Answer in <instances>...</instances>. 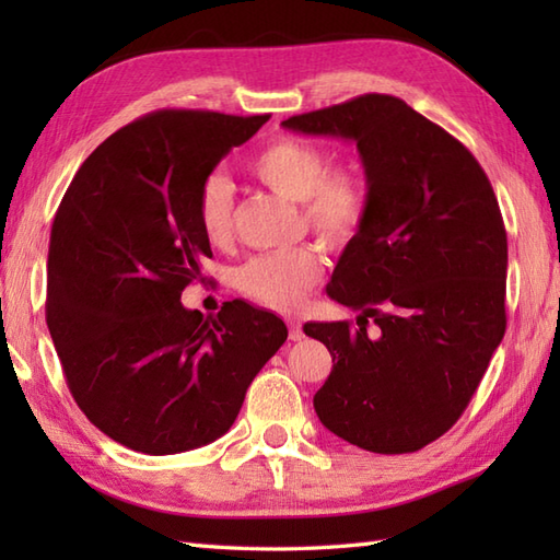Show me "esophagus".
I'll use <instances>...</instances> for the list:
<instances>
[{"instance_id": "1", "label": "esophagus", "mask_w": 560, "mask_h": 560, "mask_svg": "<svg viewBox=\"0 0 560 560\" xmlns=\"http://www.w3.org/2000/svg\"><path fill=\"white\" fill-rule=\"evenodd\" d=\"M289 339L301 341L303 339V327L299 323H289Z\"/></svg>"}]
</instances>
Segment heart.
<instances>
[{
    "label": "heart",
    "mask_w": 560,
    "mask_h": 560,
    "mask_svg": "<svg viewBox=\"0 0 560 560\" xmlns=\"http://www.w3.org/2000/svg\"><path fill=\"white\" fill-rule=\"evenodd\" d=\"M325 149L311 139L281 135L267 141L247 163L273 195L299 201L301 223L329 249H347L359 241L371 213V187L353 165L327 168ZM199 229L213 247L235 235V195L225 175L211 173L197 197ZM325 261L313 245L259 255L237 269L235 283L247 299L269 311L291 313L323 279Z\"/></svg>",
    "instance_id": "heart-1"
}]
</instances>
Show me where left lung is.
Masks as SVG:
<instances>
[{"mask_svg":"<svg viewBox=\"0 0 560 560\" xmlns=\"http://www.w3.org/2000/svg\"><path fill=\"white\" fill-rule=\"evenodd\" d=\"M283 127L353 139L371 187L365 229L327 287L361 313L355 327H303L335 361L315 411L368 452L421 450L457 423L505 335L508 235L493 187L462 141L387 93Z\"/></svg>","mask_w":560,"mask_h":560,"instance_id":"1","label":"left lung"}]
</instances>
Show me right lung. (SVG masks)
I'll return each mask as SVG.
<instances>
[{
  "label": "right lung",
  "mask_w": 560,
  "mask_h": 560,
  "mask_svg": "<svg viewBox=\"0 0 560 560\" xmlns=\"http://www.w3.org/2000/svg\"><path fill=\"white\" fill-rule=\"evenodd\" d=\"M267 120L149 113L83 161L55 213L47 329L79 409L129 450L175 455L221 438L289 337L245 301L217 317L180 303L211 257L199 187Z\"/></svg>",
  "instance_id": "right-lung-1"
}]
</instances>
